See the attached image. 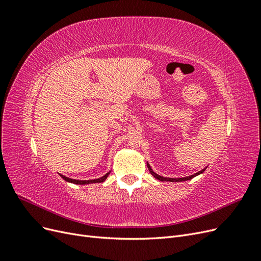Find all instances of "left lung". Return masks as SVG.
<instances>
[{
    "mask_svg": "<svg viewBox=\"0 0 261 261\" xmlns=\"http://www.w3.org/2000/svg\"><path fill=\"white\" fill-rule=\"evenodd\" d=\"M147 167H148V169H149V172L151 173V175H153V176H154L156 179L162 180V181H184V180H188V179H192L193 177H195V176H197V175L201 174V173H203V171L207 169V168H204V169H202L201 171H199V172L195 173V174H193V175H191V176H186V177H179V178H171V177H163V176L158 175L156 173H154V172L152 171V169L150 168V165H149L148 163H147Z\"/></svg>",
    "mask_w": 261,
    "mask_h": 261,
    "instance_id": "1",
    "label": "left lung"
}]
</instances>
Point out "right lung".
I'll list each match as a JSON object with an SVG mask.
<instances>
[{
    "label": "right lung",
    "mask_w": 261,
    "mask_h": 261,
    "mask_svg": "<svg viewBox=\"0 0 261 261\" xmlns=\"http://www.w3.org/2000/svg\"><path fill=\"white\" fill-rule=\"evenodd\" d=\"M110 172H108L106 175H103L100 178H96V179H89V180H80V179H73V178H69V177H66L64 175H61V177L63 179H65L66 181H69V183H73V184H78V185H85V184H92V183H102V181H105L107 179V177L109 176Z\"/></svg>",
    "instance_id": "1"
}]
</instances>
